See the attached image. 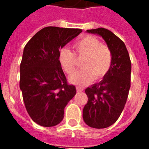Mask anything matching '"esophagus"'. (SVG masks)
I'll return each instance as SVG.
<instances>
[{
  "label": "esophagus",
  "instance_id": "1",
  "mask_svg": "<svg viewBox=\"0 0 149 149\" xmlns=\"http://www.w3.org/2000/svg\"><path fill=\"white\" fill-rule=\"evenodd\" d=\"M76 89H77V93H81V92H82V91L84 90V89H82V88H81V87H78V86H77Z\"/></svg>",
  "mask_w": 149,
  "mask_h": 149
}]
</instances>
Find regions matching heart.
<instances>
[{
	"instance_id": "heart-1",
	"label": "heart",
	"mask_w": 149,
	"mask_h": 149,
	"mask_svg": "<svg viewBox=\"0 0 149 149\" xmlns=\"http://www.w3.org/2000/svg\"><path fill=\"white\" fill-rule=\"evenodd\" d=\"M75 54L78 58L84 57L81 62L82 69L75 70L77 60L70 50L63 48L59 51L58 60L63 70L72 75L69 81L72 84L84 86L94 80L103 78L109 72L112 63V54L107 46L91 36H86L74 44Z\"/></svg>"
}]
</instances>
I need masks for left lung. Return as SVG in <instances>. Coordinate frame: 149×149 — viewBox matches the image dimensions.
I'll return each mask as SVG.
<instances>
[{
  "label": "left lung",
  "mask_w": 149,
  "mask_h": 149,
  "mask_svg": "<svg viewBox=\"0 0 149 149\" xmlns=\"http://www.w3.org/2000/svg\"><path fill=\"white\" fill-rule=\"evenodd\" d=\"M86 33L101 36L112 54L107 74L85 90L88 101L83 110V119L87 125L105 128L116 122L125 105L131 87V63L125 45L113 33L102 27Z\"/></svg>",
  "instance_id": "1"
}]
</instances>
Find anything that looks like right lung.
Instances as JSON below:
<instances>
[{"label":"right lung","instance_id":"obj_1","mask_svg":"<svg viewBox=\"0 0 149 149\" xmlns=\"http://www.w3.org/2000/svg\"><path fill=\"white\" fill-rule=\"evenodd\" d=\"M81 32V29L45 27L24 48L20 89L27 113L39 125L52 127L61 122L65 107L75 95V86L67 84L58 54Z\"/></svg>","mask_w":149,"mask_h":149}]
</instances>
